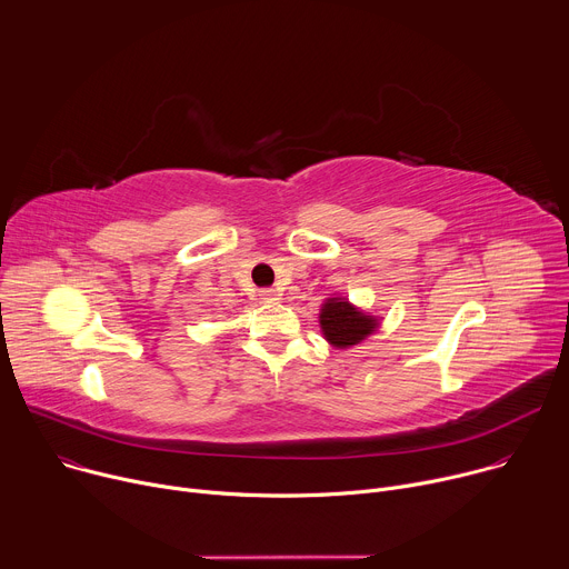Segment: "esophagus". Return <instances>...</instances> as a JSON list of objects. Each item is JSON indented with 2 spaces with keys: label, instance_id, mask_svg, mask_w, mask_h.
<instances>
[{
  "label": "esophagus",
  "instance_id": "34e87169",
  "mask_svg": "<svg viewBox=\"0 0 569 569\" xmlns=\"http://www.w3.org/2000/svg\"><path fill=\"white\" fill-rule=\"evenodd\" d=\"M259 297H261L266 303H270V301H277V299H279V292L272 290V288H263V290L259 292Z\"/></svg>",
  "mask_w": 569,
  "mask_h": 569
}]
</instances>
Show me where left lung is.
<instances>
[{
  "mask_svg": "<svg viewBox=\"0 0 569 569\" xmlns=\"http://www.w3.org/2000/svg\"><path fill=\"white\" fill-rule=\"evenodd\" d=\"M378 317L362 312L345 297L327 299L319 310L321 333L336 349H349L353 345H360L378 329Z\"/></svg>",
  "mask_w": 569,
  "mask_h": 569,
  "instance_id": "8db88e82",
  "label": "left lung"
}]
</instances>
